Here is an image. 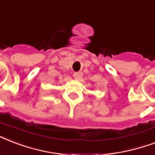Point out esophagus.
Returning a JSON list of instances; mask_svg holds the SVG:
<instances>
[{
    "instance_id": "34e87169",
    "label": "esophagus",
    "mask_w": 155,
    "mask_h": 155,
    "mask_svg": "<svg viewBox=\"0 0 155 155\" xmlns=\"http://www.w3.org/2000/svg\"><path fill=\"white\" fill-rule=\"evenodd\" d=\"M74 77L76 80H79L82 77V73L81 72H75L74 74Z\"/></svg>"
}]
</instances>
